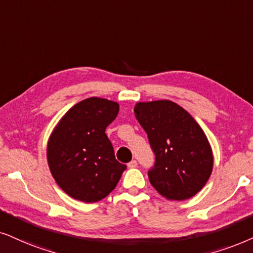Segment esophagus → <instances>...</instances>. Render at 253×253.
Listing matches in <instances>:
<instances>
[{"label":"esophagus","mask_w":253,"mask_h":253,"mask_svg":"<svg viewBox=\"0 0 253 253\" xmlns=\"http://www.w3.org/2000/svg\"><path fill=\"white\" fill-rule=\"evenodd\" d=\"M128 167H129V168H135V167H137L136 160H132V161H130L129 164H128Z\"/></svg>","instance_id":"1"}]
</instances>
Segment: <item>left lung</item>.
<instances>
[{"label": "left lung", "mask_w": 253, "mask_h": 253, "mask_svg": "<svg viewBox=\"0 0 253 253\" xmlns=\"http://www.w3.org/2000/svg\"><path fill=\"white\" fill-rule=\"evenodd\" d=\"M134 113L155 154V166L148 171L150 184L170 201L196 195L213 167L211 146L200 125L183 107L166 99L136 103Z\"/></svg>", "instance_id": "1"}]
</instances>
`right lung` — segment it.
I'll return each mask as SVG.
<instances>
[{
  "label": "right lung",
  "mask_w": 253,
  "mask_h": 253,
  "mask_svg": "<svg viewBox=\"0 0 253 253\" xmlns=\"http://www.w3.org/2000/svg\"><path fill=\"white\" fill-rule=\"evenodd\" d=\"M119 112L117 101L91 97L62 117L47 140L46 159L60 189L85 203L103 200L117 187L126 165L114 156L105 129Z\"/></svg>",
  "instance_id": "1"
}]
</instances>
